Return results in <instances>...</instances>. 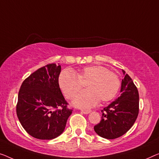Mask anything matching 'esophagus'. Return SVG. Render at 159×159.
<instances>
[{
  "mask_svg": "<svg viewBox=\"0 0 159 159\" xmlns=\"http://www.w3.org/2000/svg\"><path fill=\"white\" fill-rule=\"evenodd\" d=\"M80 111H81L82 113H85V114H88V113H91V110H89V109H81Z\"/></svg>",
  "mask_w": 159,
  "mask_h": 159,
  "instance_id": "34e87169",
  "label": "esophagus"
}]
</instances>
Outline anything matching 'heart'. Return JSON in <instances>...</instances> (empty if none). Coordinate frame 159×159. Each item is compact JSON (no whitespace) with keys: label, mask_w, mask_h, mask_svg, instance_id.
Returning <instances> with one entry per match:
<instances>
[{"label":"heart","mask_w":159,"mask_h":159,"mask_svg":"<svg viewBox=\"0 0 159 159\" xmlns=\"http://www.w3.org/2000/svg\"><path fill=\"white\" fill-rule=\"evenodd\" d=\"M86 84L87 91L78 94L73 99L75 106L90 108L98 102H107L114 98L120 88V79L115 73L103 66H86L77 74L69 69L59 75V87L66 98L71 99Z\"/></svg>","instance_id":"heart-1"}]
</instances>
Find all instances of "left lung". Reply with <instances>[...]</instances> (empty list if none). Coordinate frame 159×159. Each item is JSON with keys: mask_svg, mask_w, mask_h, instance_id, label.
Listing matches in <instances>:
<instances>
[{"mask_svg": "<svg viewBox=\"0 0 159 159\" xmlns=\"http://www.w3.org/2000/svg\"><path fill=\"white\" fill-rule=\"evenodd\" d=\"M120 96L101 111L99 124L94 126L98 136L114 139L123 136L133 126L139 115V95L131 78L123 70Z\"/></svg>", "mask_w": 159, "mask_h": 159, "instance_id": "left-lung-1", "label": "left lung"}]
</instances>
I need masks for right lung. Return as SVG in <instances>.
Segmentation results:
<instances>
[{
    "mask_svg": "<svg viewBox=\"0 0 159 159\" xmlns=\"http://www.w3.org/2000/svg\"><path fill=\"white\" fill-rule=\"evenodd\" d=\"M61 70L56 63L39 68L23 80L18 92L17 116L35 139L51 140L60 136L72 113L59 87Z\"/></svg>",
    "mask_w": 159,
    "mask_h": 159,
    "instance_id": "1",
    "label": "right lung"
}]
</instances>
